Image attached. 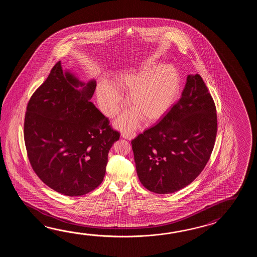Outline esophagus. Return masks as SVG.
Here are the masks:
<instances>
[{
    "label": "esophagus",
    "mask_w": 257,
    "mask_h": 257,
    "mask_svg": "<svg viewBox=\"0 0 257 257\" xmlns=\"http://www.w3.org/2000/svg\"><path fill=\"white\" fill-rule=\"evenodd\" d=\"M121 136L123 137L124 139H126V140L131 141V140H133L136 137V133L135 132H123L121 134Z\"/></svg>",
    "instance_id": "obj_1"
}]
</instances>
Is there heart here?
Returning a JSON list of instances; mask_svg holds the SVG:
<instances>
[{"mask_svg": "<svg viewBox=\"0 0 257 257\" xmlns=\"http://www.w3.org/2000/svg\"><path fill=\"white\" fill-rule=\"evenodd\" d=\"M115 86L128 93L127 104L132 109L121 116L117 126L132 130L139 125L141 117L148 123L155 122L172 109L180 95V72L172 64L160 66L150 62L140 69L123 72L115 79ZM115 87L102 81L97 90L99 102L109 116L119 111L122 103V95Z\"/></svg>", "mask_w": 257, "mask_h": 257, "instance_id": "obj_1", "label": "heart"}]
</instances>
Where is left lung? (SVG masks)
Listing matches in <instances>:
<instances>
[{"label": "left lung", "instance_id": "1", "mask_svg": "<svg viewBox=\"0 0 257 257\" xmlns=\"http://www.w3.org/2000/svg\"><path fill=\"white\" fill-rule=\"evenodd\" d=\"M217 128L216 106L208 88L200 75H188L179 101L131 142L142 186L170 194L191 184L209 160Z\"/></svg>", "mask_w": 257, "mask_h": 257}]
</instances>
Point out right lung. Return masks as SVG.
Instances as JSON below:
<instances>
[{"label":"right lung","mask_w":257,"mask_h":257,"mask_svg":"<svg viewBox=\"0 0 257 257\" xmlns=\"http://www.w3.org/2000/svg\"><path fill=\"white\" fill-rule=\"evenodd\" d=\"M95 80L87 83L62 70L60 61L28 102L24 137L35 173L68 197L93 191L103 182L109 150L119 133L90 101Z\"/></svg>","instance_id":"right-lung-1"}]
</instances>
